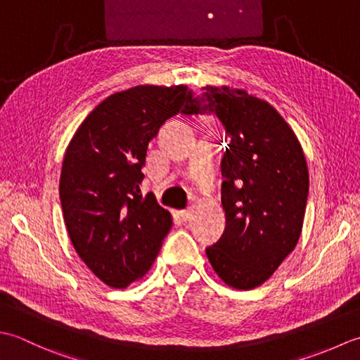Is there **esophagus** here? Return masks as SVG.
I'll return each mask as SVG.
<instances>
[{"label": "esophagus", "instance_id": "esophagus-1", "mask_svg": "<svg viewBox=\"0 0 360 360\" xmlns=\"http://www.w3.org/2000/svg\"><path fill=\"white\" fill-rule=\"evenodd\" d=\"M194 216V208L193 207H189V208H186V210H181L180 211V217L183 219V221H189L191 217Z\"/></svg>", "mask_w": 360, "mask_h": 360}]
</instances>
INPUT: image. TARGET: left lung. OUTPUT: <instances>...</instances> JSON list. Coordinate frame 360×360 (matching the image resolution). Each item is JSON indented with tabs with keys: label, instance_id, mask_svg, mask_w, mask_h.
Wrapping results in <instances>:
<instances>
[{
	"label": "left lung",
	"instance_id": "1",
	"mask_svg": "<svg viewBox=\"0 0 360 360\" xmlns=\"http://www.w3.org/2000/svg\"><path fill=\"white\" fill-rule=\"evenodd\" d=\"M181 113L216 115L229 136L221 163L226 225L207 256L222 281L253 289L274 275L302 234L309 193L302 146L272 105L244 90L203 86Z\"/></svg>",
	"mask_w": 360,
	"mask_h": 360
}]
</instances>
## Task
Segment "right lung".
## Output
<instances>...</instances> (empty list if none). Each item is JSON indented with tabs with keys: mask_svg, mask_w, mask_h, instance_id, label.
I'll return each mask as SVG.
<instances>
[{
	"mask_svg": "<svg viewBox=\"0 0 360 360\" xmlns=\"http://www.w3.org/2000/svg\"><path fill=\"white\" fill-rule=\"evenodd\" d=\"M191 98L186 85L115 93L86 116L65 152V225L80 259L110 288H127L148 272L171 230L169 211L141 193V169L150 139Z\"/></svg>",
	"mask_w": 360,
	"mask_h": 360,
	"instance_id": "1",
	"label": "right lung"
}]
</instances>
